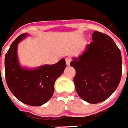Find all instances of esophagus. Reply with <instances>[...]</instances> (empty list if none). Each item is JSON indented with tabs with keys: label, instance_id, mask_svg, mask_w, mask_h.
Here are the masks:
<instances>
[{
	"label": "esophagus",
	"instance_id": "obj_1",
	"mask_svg": "<svg viewBox=\"0 0 128 128\" xmlns=\"http://www.w3.org/2000/svg\"><path fill=\"white\" fill-rule=\"evenodd\" d=\"M70 62H71V59H70V58H66V65H67V66H70Z\"/></svg>",
	"mask_w": 128,
	"mask_h": 128
}]
</instances>
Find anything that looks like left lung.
I'll use <instances>...</instances> for the list:
<instances>
[{
	"label": "left lung",
	"instance_id": "left-lung-1",
	"mask_svg": "<svg viewBox=\"0 0 128 128\" xmlns=\"http://www.w3.org/2000/svg\"><path fill=\"white\" fill-rule=\"evenodd\" d=\"M85 51L73 58L74 84L78 94L86 102L96 104L106 100L118 87L122 77V56L107 34L94 30Z\"/></svg>",
	"mask_w": 128,
	"mask_h": 128
}]
</instances>
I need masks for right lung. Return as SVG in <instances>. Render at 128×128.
I'll return each mask as SVG.
<instances>
[{"label":"right lung","instance_id":"right-lung-1","mask_svg":"<svg viewBox=\"0 0 128 128\" xmlns=\"http://www.w3.org/2000/svg\"><path fill=\"white\" fill-rule=\"evenodd\" d=\"M28 35L19 36L6 52V81L11 92L20 101L28 106H40L52 98L55 82L63 73L66 64L62 58L56 64H45L35 69L22 67L18 62V44Z\"/></svg>","mask_w":128,"mask_h":128}]
</instances>
